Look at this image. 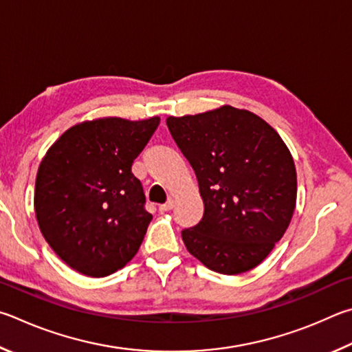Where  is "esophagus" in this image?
Instances as JSON below:
<instances>
[{"label":"esophagus","mask_w":352,"mask_h":352,"mask_svg":"<svg viewBox=\"0 0 352 352\" xmlns=\"http://www.w3.org/2000/svg\"><path fill=\"white\" fill-rule=\"evenodd\" d=\"M173 207H175V201H173V199H168V201H166V202H165V204H162V206H159V210H160V212H162V213H165V212H170Z\"/></svg>","instance_id":"obj_1"}]
</instances>
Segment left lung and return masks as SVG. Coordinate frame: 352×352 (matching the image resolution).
Instances as JSON below:
<instances>
[{
    "mask_svg": "<svg viewBox=\"0 0 352 352\" xmlns=\"http://www.w3.org/2000/svg\"><path fill=\"white\" fill-rule=\"evenodd\" d=\"M173 139L193 166L204 217L182 230L187 250L224 275L266 260L291 224L297 171L280 134L248 109L223 104L166 117Z\"/></svg>",
    "mask_w": 352,
    "mask_h": 352,
    "instance_id": "obj_1",
    "label": "left lung"
}]
</instances>
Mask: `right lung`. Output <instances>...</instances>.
I'll list each match as a JSON object with an SVG mask.
<instances>
[{"label": "right lung", "mask_w": 352, "mask_h": 352, "mask_svg": "<svg viewBox=\"0 0 352 352\" xmlns=\"http://www.w3.org/2000/svg\"><path fill=\"white\" fill-rule=\"evenodd\" d=\"M159 122L157 116L85 120L46 151L35 179V217L46 243L71 269L98 278L138 254L153 217L131 165Z\"/></svg>", "instance_id": "1"}]
</instances>
